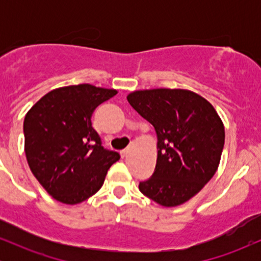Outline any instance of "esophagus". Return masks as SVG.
<instances>
[{"label": "esophagus", "mask_w": 261, "mask_h": 261, "mask_svg": "<svg viewBox=\"0 0 261 261\" xmlns=\"http://www.w3.org/2000/svg\"><path fill=\"white\" fill-rule=\"evenodd\" d=\"M127 153H128V149H122V151L120 152V155L124 158V157H126Z\"/></svg>", "instance_id": "obj_1"}]
</instances>
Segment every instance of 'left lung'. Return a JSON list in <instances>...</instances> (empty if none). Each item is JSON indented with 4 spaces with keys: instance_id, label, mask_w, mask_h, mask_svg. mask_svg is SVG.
Instances as JSON below:
<instances>
[{
    "instance_id": "obj_1",
    "label": "left lung",
    "mask_w": 261,
    "mask_h": 261,
    "mask_svg": "<svg viewBox=\"0 0 261 261\" xmlns=\"http://www.w3.org/2000/svg\"><path fill=\"white\" fill-rule=\"evenodd\" d=\"M130 106L157 134L154 173L139 189L164 207L195 196L215 175L224 145V126L205 98L187 89H146L127 95Z\"/></svg>"
}]
</instances>
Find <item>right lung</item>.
<instances>
[{"label": "right lung", "instance_id": "obj_1", "mask_svg": "<svg viewBox=\"0 0 261 261\" xmlns=\"http://www.w3.org/2000/svg\"><path fill=\"white\" fill-rule=\"evenodd\" d=\"M88 83L46 93L27 113L23 124L29 168L49 195L76 205L94 195L108 169L120 160L101 146L92 114L116 94Z\"/></svg>", "mask_w": 261, "mask_h": 261}]
</instances>
